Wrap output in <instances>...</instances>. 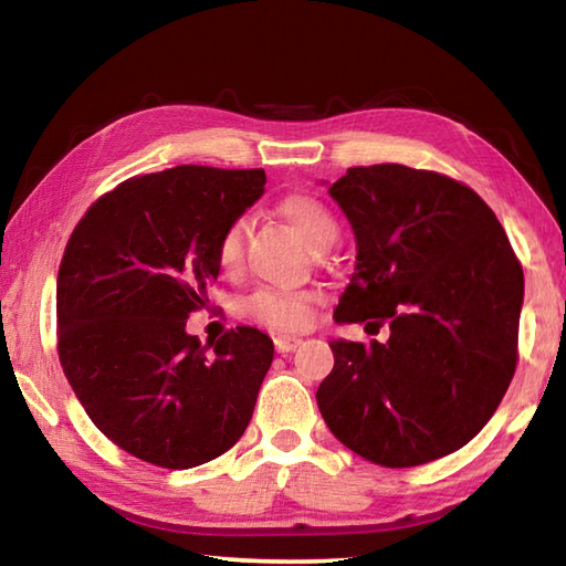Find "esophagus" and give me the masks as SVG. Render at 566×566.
<instances>
[{"instance_id": "esophagus-1", "label": "esophagus", "mask_w": 566, "mask_h": 566, "mask_svg": "<svg viewBox=\"0 0 566 566\" xmlns=\"http://www.w3.org/2000/svg\"><path fill=\"white\" fill-rule=\"evenodd\" d=\"M298 345H302V338H296V335H276V338H274L276 353H282V355L294 353Z\"/></svg>"}]
</instances>
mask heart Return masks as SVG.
I'll return each instance as SVG.
<instances>
[{"mask_svg":"<svg viewBox=\"0 0 566 566\" xmlns=\"http://www.w3.org/2000/svg\"><path fill=\"white\" fill-rule=\"evenodd\" d=\"M282 219L314 250L328 248L338 238V223L323 203L308 195H290L276 203ZM216 260L223 272H235L243 264V221L226 228L216 245ZM318 296L308 290L274 292L260 290L245 302V314L272 331H306L316 318Z\"/></svg>","mask_w":566,"mask_h":566,"instance_id":"1","label":"heart"}]
</instances>
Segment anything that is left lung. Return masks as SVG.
Masks as SVG:
<instances>
[{
  "mask_svg": "<svg viewBox=\"0 0 566 566\" xmlns=\"http://www.w3.org/2000/svg\"><path fill=\"white\" fill-rule=\"evenodd\" d=\"M357 240L338 323L389 340H335L316 401L345 448L418 467L464 448L518 363L523 268L496 213L457 179L406 165L350 167L331 189Z\"/></svg>",
  "mask_w": 566,
  "mask_h": 566,
  "instance_id": "1",
  "label": "left lung"
}]
</instances>
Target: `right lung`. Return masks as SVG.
<instances>
[{"label": "right lung", "mask_w": 566, "mask_h": 566, "mask_svg": "<svg viewBox=\"0 0 566 566\" xmlns=\"http://www.w3.org/2000/svg\"><path fill=\"white\" fill-rule=\"evenodd\" d=\"M264 170L177 165L92 203L57 270V355L106 438L143 462L199 467L243 436L272 340L238 326L213 350L185 331L219 276L216 245Z\"/></svg>", "instance_id": "obj_1"}]
</instances>
